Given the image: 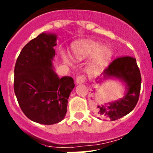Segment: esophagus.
Here are the masks:
<instances>
[{"label":"esophagus","instance_id":"esophagus-1","mask_svg":"<svg viewBox=\"0 0 153 153\" xmlns=\"http://www.w3.org/2000/svg\"><path fill=\"white\" fill-rule=\"evenodd\" d=\"M86 80V77L84 75H81L77 77L76 78V83L77 84H82V83L85 82Z\"/></svg>","mask_w":153,"mask_h":153}]
</instances>
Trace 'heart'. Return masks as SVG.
I'll list each match as a JSON object with an SVG mask.
<instances>
[{
  "label": "heart",
  "mask_w": 153,
  "mask_h": 153,
  "mask_svg": "<svg viewBox=\"0 0 153 153\" xmlns=\"http://www.w3.org/2000/svg\"><path fill=\"white\" fill-rule=\"evenodd\" d=\"M95 61L98 67L105 66L112 56V52L107 47H101L99 43L94 41H85L73 47V52L78 58H83L95 53Z\"/></svg>",
  "instance_id": "1"
}]
</instances>
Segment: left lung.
Here are the masks:
<instances>
[{"label": "left lung", "instance_id": "1", "mask_svg": "<svg viewBox=\"0 0 153 153\" xmlns=\"http://www.w3.org/2000/svg\"><path fill=\"white\" fill-rule=\"evenodd\" d=\"M102 75L115 77L126 83V95L119 101L94 107L98 118L108 121H115L127 115L135 108L139 99L141 76L136 59L131 56H122L114 59Z\"/></svg>", "mask_w": 153, "mask_h": 153}]
</instances>
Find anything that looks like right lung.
I'll return each mask as SVG.
<instances>
[{
  "label": "right lung",
  "instance_id": "add662e5",
  "mask_svg": "<svg viewBox=\"0 0 153 153\" xmlns=\"http://www.w3.org/2000/svg\"><path fill=\"white\" fill-rule=\"evenodd\" d=\"M56 35L40 34L24 46L15 66L14 91L21 110L31 121L50 125L67 113L75 87L72 78H59L52 69Z\"/></svg>",
  "mask_w": 153,
  "mask_h": 153
}]
</instances>
